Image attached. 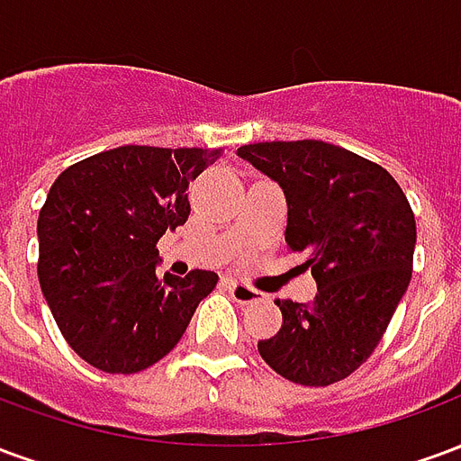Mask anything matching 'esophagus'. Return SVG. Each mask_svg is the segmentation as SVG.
<instances>
[{
    "label": "esophagus",
    "mask_w": 461,
    "mask_h": 461,
    "mask_svg": "<svg viewBox=\"0 0 461 461\" xmlns=\"http://www.w3.org/2000/svg\"><path fill=\"white\" fill-rule=\"evenodd\" d=\"M224 286H227V291L231 294V299L237 301V303H241V306H249V303H259V301H264V296H261L259 291H254L251 286H247V284H240V281L227 279L224 281Z\"/></svg>",
    "instance_id": "obj_1"
}]
</instances>
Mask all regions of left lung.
<instances>
[{
    "mask_svg": "<svg viewBox=\"0 0 461 461\" xmlns=\"http://www.w3.org/2000/svg\"><path fill=\"white\" fill-rule=\"evenodd\" d=\"M240 155L281 185L286 247L319 284L309 303L276 299L284 323L259 356L291 383L333 385L375 350L412 279V207L385 167L330 142H254Z\"/></svg>",
    "mask_w": 461,
    "mask_h": 461,
    "instance_id": "left-lung-1",
    "label": "left lung"
}]
</instances>
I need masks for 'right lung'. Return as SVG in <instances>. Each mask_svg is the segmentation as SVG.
I'll use <instances>...</instances> for the list:
<instances>
[{
    "label": "right lung",
    "mask_w": 461,
    "mask_h": 461,
    "mask_svg": "<svg viewBox=\"0 0 461 461\" xmlns=\"http://www.w3.org/2000/svg\"><path fill=\"white\" fill-rule=\"evenodd\" d=\"M221 148L122 145L66 167L39 212V284L66 343L104 373H140L177 346L220 276H158L155 244L190 217V182Z\"/></svg>",
    "instance_id": "add662e5"
}]
</instances>
